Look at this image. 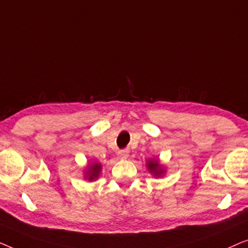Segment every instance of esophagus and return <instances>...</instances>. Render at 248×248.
<instances>
[{
	"instance_id": "obj_1",
	"label": "esophagus",
	"mask_w": 248,
	"mask_h": 248,
	"mask_svg": "<svg viewBox=\"0 0 248 248\" xmlns=\"http://www.w3.org/2000/svg\"><path fill=\"white\" fill-rule=\"evenodd\" d=\"M118 157L121 159H127L128 158V150H120L118 151Z\"/></svg>"
}]
</instances>
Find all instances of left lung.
I'll list each match as a JSON object with an SVG mask.
<instances>
[{"mask_svg":"<svg viewBox=\"0 0 248 248\" xmlns=\"http://www.w3.org/2000/svg\"><path fill=\"white\" fill-rule=\"evenodd\" d=\"M147 167L149 169V171H150L155 177H161V176L165 174V168L159 164L158 159L157 160H155V159H150V160L147 162Z\"/></svg>","mask_w":248,"mask_h":248,"instance_id":"1","label":"left lung"}]
</instances>
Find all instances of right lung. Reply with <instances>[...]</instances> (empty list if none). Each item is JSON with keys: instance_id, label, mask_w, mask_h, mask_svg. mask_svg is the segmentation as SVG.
I'll list each match as a JSON object with an SVG mask.
<instances>
[{"instance_id": "obj_1", "label": "right lung", "mask_w": 248, "mask_h": 248, "mask_svg": "<svg viewBox=\"0 0 248 248\" xmlns=\"http://www.w3.org/2000/svg\"><path fill=\"white\" fill-rule=\"evenodd\" d=\"M101 171V164L99 162H93L88 166V169L86 171V178L89 179V181H94V179L98 178Z\"/></svg>"}]
</instances>
